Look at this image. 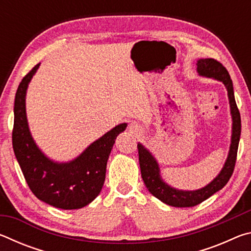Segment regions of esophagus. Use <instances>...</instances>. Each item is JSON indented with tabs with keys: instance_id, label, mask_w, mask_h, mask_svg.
<instances>
[{
	"instance_id": "obj_1",
	"label": "esophagus",
	"mask_w": 251,
	"mask_h": 251,
	"mask_svg": "<svg viewBox=\"0 0 251 251\" xmlns=\"http://www.w3.org/2000/svg\"><path fill=\"white\" fill-rule=\"evenodd\" d=\"M128 129L131 133H138V131H141V126H139L137 123H131V124L128 126Z\"/></svg>"
}]
</instances>
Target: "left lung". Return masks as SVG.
Listing matches in <instances>:
<instances>
[{
  "instance_id": "obj_1",
  "label": "left lung",
  "mask_w": 251,
  "mask_h": 251,
  "mask_svg": "<svg viewBox=\"0 0 251 251\" xmlns=\"http://www.w3.org/2000/svg\"><path fill=\"white\" fill-rule=\"evenodd\" d=\"M196 65L197 73L199 76L219 80V82H222L225 85L228 93L229 106H230V114L232 120L231 139L227 159L225 161L222 171L209 184H207L205 187H201L199 189L182 190L174 188L173 186L167 184L161 178L159 164L156 160L154 155L143 144H137L139 166H141L144 184L146 185L148 192L152 196L158 198L160 201L166 203V205L180 208L196 206L224 188V186L230 179L233 168H235L237 151L241 133L240 113L237 107L235 94H233L232 80L228 71L225 69L223 64H220L219 62L214 58H201L197 61Z\"/></svg>"
}]
</instances>
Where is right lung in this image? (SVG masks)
<instances>
[{"label": "right lung", "instance_id": "add662e5", "mask_svg": "<svg viewBox=\"0 0 251 251\" xmlns=\"http://www.w3.org/2000/svg\"><path fill=\"white\" fill-rule=\"evenodd\" d=\"M39 67L37 64L25 75L15 94L12 134L14 154L29 189L40 201L61 209H79L100 195L109 154L127 123L108 130L74 159L63 163L50 159L36 145L26 117V91Z\"/></svg>", "mask_w": 251, "mask_h": 251}]
</instances>
